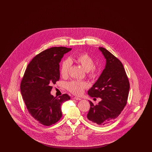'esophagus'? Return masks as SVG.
Here are the masks:
<instances>
[{
    "label": "esophagus",
    "mask_w": 152,
    "mask_h": 152,
    "mask_svg": "<svg viewBox=\"0 0 152 152\" xmlns=\"http://www.w3.org/2000/svg\"><path fill=\"white\" fill-rule=\"evenodd\" d=\"M73 99H74L75 100H81V98L78 97H75Z\"/></svg>",
    "instance_id": "obj_1"
}]
</instances>
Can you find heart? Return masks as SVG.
<instances>
[{
	"instance_id": "heart-1",
	"label": "heart",
	"mask_w": 152,
	"mask_h": 152,
	"mask_svg": "<svg viewBox=\"0 0 152 152\" xmlns=\"http://www.w3.org/2000/svg\"><path fill=\"white\" fill-rule=\"evenodd\" d=\"M76 60L87 72H89V75L91 77L94 78L96 76L97 71L94 68V60L87 53L80 54L76 57ZM71 64V61L69 59H66L63 61L60 68V73L63 76L65 77L67 76ZM87 87V83L81 81L73 80L69 82L66 84L67 89L71 92L76 95L82 94L84 89Z\"/></svg>"
}]
</instances>
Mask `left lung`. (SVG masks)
Here are the masks:
<instances>
[{
  "label": "left lung",
  "instance_id": "8db88e82",
  "mask_svg": "<svg viewBox=\"0 0 152 152\" xmlns=\"http://www.w3.org/2000/svg\"><path fill=\"white\" fill-rule=\"evenodd\" d=\"M99 49L106 60L105 66L88 94L101 100L97 105L89 101L91 107L87 118L97 125L104 126L112 123L122 112L130 87L121 62L105 48Z\"/></svg>",
  "mask_w": 152,
  "mask_h": 152
}]
</instances>
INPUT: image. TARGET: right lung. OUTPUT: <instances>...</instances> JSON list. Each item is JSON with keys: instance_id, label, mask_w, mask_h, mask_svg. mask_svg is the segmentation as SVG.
<instances>
[{"instance_id": "1", "label": "right lung", "mask_w": 152, "mask_h": 152, "mask_svg": "<svg viewBox=\"0 0 152 152\" xmlns=\"http://www.w3.org/2000/svg\"><path fill=\"white\" fill-rule=\"evenodd\" d=\"M72 48L52 47L42 52L31 61L21 82L23 99L29 114L39 123L50 126L62 116L61 104L70 97L51 94L52 85L60 79V65L64 54Z\"/></svg>"}]
</instances>
